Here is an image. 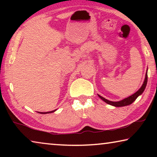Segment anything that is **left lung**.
Segmentation results:
<instances>
[{
    "mask_svg": "<svg viewBox=\"0 0 157 157\" xmlns=\"http://www.w3.org/2000/svg\"><path fill=\"white\" fill-rule=\"evenodd\" d=\"M147 69L146 71V73H145V78L144 79V82H143V84H142V86L138 90V91L130 96L127 97L124 99L120 100V101H117V102H113V101H110L108 100L107 99H105V98H103L101 96V95H98L99 96V98H100L101 100H102L104 102H105L106 103H107L108 105H112L113 107H124V106H127L131 105L132 102H134L135 100H136V98L139 96V95H141L146 87V85H147Z\"/></svg>",
    "mask_w": 157,
    "mask_h": 157,
    "instance_id": "8db88e82",
    "label": "left lung"
}]
</instances>
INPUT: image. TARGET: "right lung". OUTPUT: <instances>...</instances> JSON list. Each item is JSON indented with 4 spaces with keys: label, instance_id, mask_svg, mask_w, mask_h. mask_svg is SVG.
Here are the masks:
<instances>
[{
    "label": "right lung",
    "instance_id": "obj_1",
    "mask_svg": "<svg viewBox=\"0 0 157 157\" xmlns=\"http://www.w3.org/2000/svg\"><path fill=\"white\" fill-rule=\"evenodd\" d=\"M57 109H55L53 111H48V112H38L39 113H41V114H46V113H52V112H55V111H56Z\"/></svg>",
    "mask_w": 157,
    "mask_h": 157
}]
</instances>
